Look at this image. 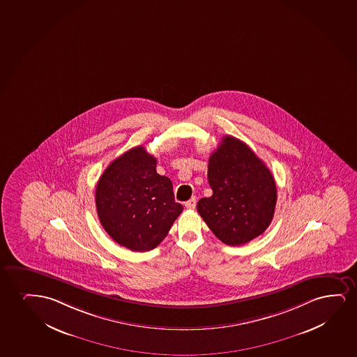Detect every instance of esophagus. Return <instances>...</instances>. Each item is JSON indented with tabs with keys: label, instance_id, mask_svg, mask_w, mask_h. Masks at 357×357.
<instances>
[{
	"label": "esophagus",
	"instance_id": "1",
	"mask_svg": "<svg viewBox=\"0 0 357 357\" xmlns=\"http://www.w3.org/2000/svg\"><path fill=\"white\" fill-rule=\"evenodd\" d=\"M185 207L188 209H195V207H196V197H192L189 201H186Z\"/></svg>",
	"mask_w": 357,
	"mask_h": 357
}]
</instances>
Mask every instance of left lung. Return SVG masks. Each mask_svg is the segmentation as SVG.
<instances>
[{"label":"left lung","instance_id":"1","mask_svg":"<svg viewBox=\"0 0 357 357\" xmlns=\"http://www.w3.org/2000/svg\"><path fill=\"white\" fill-rule=\"evenodd\" d=\"M213 194L197 202V212L220 241L245 245L273 220L278 190L271 172L247 144L222 137L208 161Z\"/></svg>","mask_w":357,"mask_h":357}]
</instances>
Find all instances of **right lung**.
Listing matches in <instances>:
<instances>
[{"label": "right lung", "mask_w": 357, "mask_h": 357, "mask_svg": "<svg viewBox=\"0 0 357 357\" xmlns=\"http://www.w3.org/2000/svg\"><path fill=\"white\" fill-rule=\"evenodd\" d=\"M156 158L135 146L114 160L99 178L98 217L114 241L133 252L158 247L183 212L169 178L156 172Z\"/></svg>", "instance_id": "1"}]
</instances>
